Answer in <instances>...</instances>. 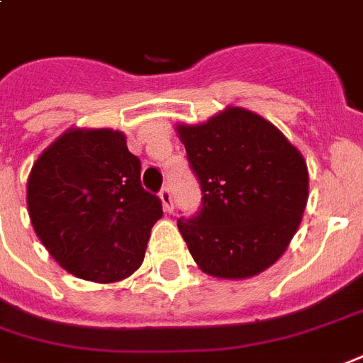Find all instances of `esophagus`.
<instances>
[{
  "mask_svg": "<svg viewBox=\"0 0 363 363\" xmlns=\"http://www.w3.org/2000/svg\"><path fill=\"white\" fill-rule=\"evenodd\" d=\"M160 200H162L165 211H171V209H173V196H171V190L167 186L160 192Z\"/></svg>",
  "mask_w": 363,
  "mask_h": 363,
  "instance_id": "34e87169",
  "label": "esophagus"
}]
</instances>
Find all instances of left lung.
<instances>
[{
    "label": "left lung",
    "instance_id": "8db88e82",
    "mask_svg": "<svg viewBox=\"0 0 363 363\" xmlns=\"http://www.w3.org/2000/svg\"><path fill=\"white\" fill-rule=\"evenodd\" d=\"M201 184V211L179 218L196 264L220 280L264 272L286 253L308 201V167L278 127L240 106L177 123Z\"/></svg>",
    "mask_w": 363,
    "mask_h": 363
}]
</instances>
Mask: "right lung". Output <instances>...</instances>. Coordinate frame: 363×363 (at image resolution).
I'll use <instances>...</instances> for the list:
<instances>
[{"mask_svg": "<svg viewBox=\"0 0 363 363\" xmlns=\"http://www.w3.org/2000/svg\"><path fill=\"white\" fill-rule=\"evenodd\" d=\"M28 215L49 255L82 280L116 284L145 261L162 201L140 184L121 131L70 127L41 152L26 184Z\"/></svg>", "mask_w": 363, "mask_h": 363, "instance_id": "add662e5", "label": "right lung"}]
</instances>
